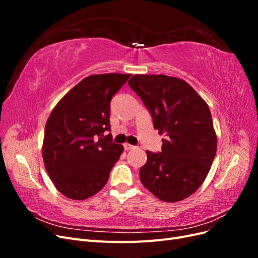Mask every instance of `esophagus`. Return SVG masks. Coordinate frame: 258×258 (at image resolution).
Here are the masks:
<instances>
[{
  "mask_svg": "<svg viewBox=\"0 0 258 258\" xmlns=\"http://www.w3.org/2000/svg\"><path fill=\"white\" fill-rule=\"evenodd\" d=\"M123 147H124V150H126V151H130V150H134V148H136V146L131 145V144H129V143H124V144H123Z\"/></svg>",
  "mask_w": 258,
  "mask_h": 258,
  "instance_id": "1",
  "label": "esophagus"
}]
</instances>
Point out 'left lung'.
Here are the masks:
<instances>
[{"label":"left lung","mask_w":258,"mask_h":258,"mask_svg":"<svg viewBox=\"0 0 258 258\" xmlns=\"http://www.w3.org/2000/svg\"><path fill=\"white\" fill-rule=\"evenodd\" d=\"M130 88L148 108L162 139V152L146 151L140 179L163 202H176L196 191L212 166L217 137L206 101L184 80L163 74H136Z\"/></svg>","instance_id":"8db88e82"}]
</instances>
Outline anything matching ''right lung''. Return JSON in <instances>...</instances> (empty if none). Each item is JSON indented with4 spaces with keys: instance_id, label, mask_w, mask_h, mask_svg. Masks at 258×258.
<instances>
[{
    "instance_id": "1",
    "label": "right lung",
    "mask_w": 258,
    "mask_h": 258,
    "mask_svg": "<svg viewBox=\"0 0 258 258\" xmlns=\"http://www.w3.org/2000/svg\"><path fill=\"white\" fill-rule=\"evenodd\" d=\"M131 74L85 77L51 111L42 146L46 171L66 197L85 200L99 192L123 152L112 142L111 100Z\"/></svg>"
}]
</instances>
